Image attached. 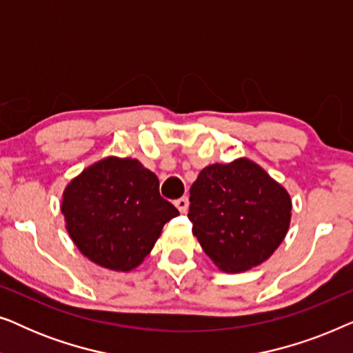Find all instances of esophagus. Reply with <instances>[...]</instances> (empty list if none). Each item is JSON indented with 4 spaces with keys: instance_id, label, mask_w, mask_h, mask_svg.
Wrapping results in <instances>:
<instances>
[{
    "instance_id": "obj_1",
    "label": "esophagus",
    "mask_w": 353,
    "mask_h": 353,
    "mask_svg": "<svg viewBox=\"0 0 353 353\" xmlns=\"http://www.w3.org/2000/svg\"><path fill=\"white\" fill-rule=\"evenodd\" d=\"M188 205H190V201H188L186 196H183V197H180V199L175 201V207L181 212V214L188 212Z\"/></svg>"
}]
</instances>
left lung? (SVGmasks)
<instances>
[{
    "label": "left lung",
    "mask_w": 353,
    "mask_h": 353,
    "mask_svg": "<svg viewBox=\"0 0 353 353\" xmlns=\"http://www.w3.org/2000/svg\"><path fill=\"white\" fill-rule=\"evenodd\" d=\"M190 194L192 234L221 272L263 263L291 223V196L245 157L205 167Z\"/></svg>",
    "instance_id": "left-lung-1"
}]
</instances>
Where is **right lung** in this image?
<instances>
[{
	"mask_svg": "<svg viewBox=\"0 0 353 353\" xmlns=\"http://www.w3.org/2000/svg\"><path fill=\"white\" fill-rule=\"evenodd\" d=\"M61 212L85 257L114 272H130L151 252L163 225L180 212L159 192V180L137 159L105 157L75 176Z\"/></svg>",
	"mask_w": 353,
	"mask_h": 353,
	"instance_id": "add662e5",
	"label": "right lung"
}]
</instances>
